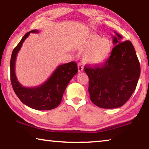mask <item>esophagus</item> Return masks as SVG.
<instances>
[{
	"label": "esophagus",
	"mask_w": 149,
	"mask_h": 149,
	"mask_svg": "<svg viewBox=\"0 0 149 149\" xmlns=\"http://www.w3.org/2000/svg\"><path fill=\"white\" fill-rule=\"evenodd\" d=\"M83 71H84V67L82 66L81 64H78V72L81 73V72H82Z\"/></svg>",
	"instance_id": "esophagus-1"
}]
</instances>
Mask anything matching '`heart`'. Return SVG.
<instances>
[{"mask_svg": "<svg viewBox=\"0 0 149 149\" xmlns=\"http://www.w3.org/2000/svg\"><path fill=\"white\" fill-rule=\"evenodd\" d=\"M77 48L85 52L83 57L85 63L91 65H99L107 61L113 50L112 41L108 38H101L94 32L89 33L80 39Z\"/></svg>", "mask_w": 149, "mask_h": 149, "instance_id": "heart-1", "label": "heart"}]
</instances>
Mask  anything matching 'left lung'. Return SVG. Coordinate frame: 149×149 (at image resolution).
I'll use <instances>...</instances> for the list:
<instances>
[{
	"label": "left lung",
	"instance_id": "8db88e82",
	"mask_svg": "<svg viewBox=\"0 0 149 149\" xmlns=\"http://www.w3.org/2000/svg\"><path fill=\"white\" fill-rule=\"evenodd\" d=\"M115 47L110 56L101 65L84 68L89 79L90 99L102 108H116L129 100L137 87L141 74L140 64L134 47L114 31Z\"/></svg>",
	"mask_w": 149,
	"mask_h": 149
}]
</instances>
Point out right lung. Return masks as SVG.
<instances>
[{"label":"right lung","instance_id":"1","mask_svg":"<svg viewBox=\"0 0 149 149\" xmlns=\"http://www.w3.org/2000/svg\"><path fill=\"white\" fill-rule=\"evenodd\" d=\"M31 33H37L34 29L27 32L14 48L10 59V80L13 89L19 100L27 107L38 110H52L62 101L63 94L72 77L77 73V65L75 62L59 65L43 84L34 87H24L17 80L15 65L17 53L24 42Z\"/></svg>","mask_w":149,"mask_h":149}]
</instances>
